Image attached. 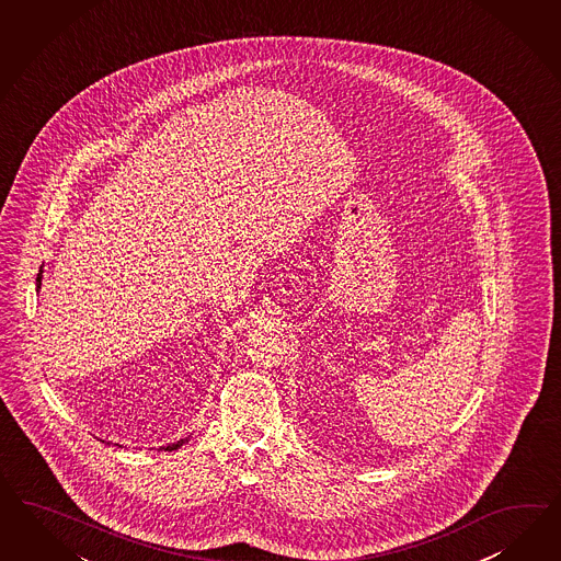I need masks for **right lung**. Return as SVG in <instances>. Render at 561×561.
I'll list each match as a JSON object with an SVG mask.
<instances>
[{
    "label": "right lung",
    "instance_id": "add662e5",
    "mask_svg": "<svg viewBox=\"0 0 561 561\" xmlns=\"http://www.w3.org/2000/svg\"><path fill=\"white\" fill-rule=\"evenodd\" d=\"M41 283H43V266H41V271H38V276H36V293H38V288H41ZM191 440V434L186 436V438H180V440H176V443H170V445H165L163 450H178V448L182 447V445H186ZM102 443H106V440H102ZM111 445V443H108ZM116 445V443H114ZM116 447H121V445H116Z\"/></svg>",
    "mask_w": 561,
    "mask_h": 561
}]
</instances>
